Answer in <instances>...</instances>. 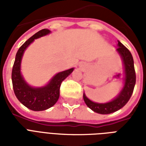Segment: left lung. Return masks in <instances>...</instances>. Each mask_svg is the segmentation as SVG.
<instances>
[{
	"mask_svg": "<svg viewBox=\"0 0 146 146\" xmlns=\"http://www.w3.org/2000/svg\"><path fill=\"white\" fill-rule=\"evenodd\" d=\"M117 46L118 48H116V51L122 58L123 66H124V74H125L124 85L118 96L111 102L106 103H96L87 98L84 93L83 95L84 102L88 106V107L90 108L95 113H100V114H110L123 107L127 103L130 98L131 97L136 82L134 60L131 53L119 41H118Z\"/></svg>",
	"mask_w": 146,
	"mask_h": 146,
	"instance_id": "1",
	"label": "left lung"
}]
</instances>
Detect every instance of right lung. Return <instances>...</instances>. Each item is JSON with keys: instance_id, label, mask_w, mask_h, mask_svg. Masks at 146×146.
Segmentation results:
<instances>
[{"instance_id": "obj_1", "label": "right lung", "mask_w": 146, "mask_h": 146, "mask_svg": "<svg viewBox=\"0 0 146 146\" xmlns=\"http://www.w3.org/2000/svg\"><path fill=\"white\" fill-rule=\"evenodd\" d=\"M50 30L43 29L28 39L18 50L11 72V80L15 95L26 107L33 111H43L53 106L59 98L62 82L73 71V68L57 73L44 87L33 88L24 80L21 74V61L25 50L32 42L39 37L50 33Z\"/></svg>"}]
</instances>
